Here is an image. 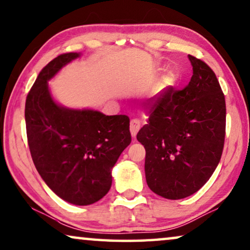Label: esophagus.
<instances>
[{
	"mask_svg": "<svg viewBox=\"0 0 250 250\" xmlns=\"http://www.w3.org/2000/svg\"><path fill=\"white\" fill-rule=\"evenodd\" d=\"M140 127H141L140 122L137 121V119H132L131 125H129V129H131V134L133 137L136 136V134H137V132H139Z\"/></svg>",
	"mask_w": 250,
	"mask_h": 250,
	"instance_id": "obj_1",
	"label": "esophagus"
}]
</instances>
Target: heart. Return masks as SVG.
Returning <instances> with one entry per match:
<instances>
[{"label":"heart","instance_id":"obj_1","mask_svg":"<svg viewBox=\"0 0 250 250\" xmlns=\"http://www.w3.org/2000/svg\"><path fill=\"white\" fill-rule=\"evenodd\" d=\"M173 83H175V78H173L171 74H167L166 77H164V79H162V84H164L165 88L166 86L172 85Z\"/></svg>","mask_w":250,"mask_h":250}]
</instances>
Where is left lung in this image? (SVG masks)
<instances>
[{
	"mask_svg": "<svg viewBox=\"0 0 250 250\" xmlns=\"http://www.w3.org/2000/svg\"><path fill=\"white\" fill-rule=\"evenodd\" d=\"M193 75L182 90L166 88L136 139L146 147V178L168 200L190 196L204 186L221 159L226 99L212 68L188 55Z\"/></svg>",
	"mask_w": 250,
	"mask_h": 250,
	"instance_id": "1",
	"label": "left lung"
}]
</instances>
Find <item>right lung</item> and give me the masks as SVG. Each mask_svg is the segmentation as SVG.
Wrapping results in <instances>:
<instances>
[{
    "label": "right lung",
    "mask_w": 250,
    "mask_h": 250,
    "mask_svg": "<svg viewBox=\"0 0 250 250\" xmlns=\"http://www.w3.org/2000/svg\"><path fill=\"white\" fill-rule=\"evenodd\" d=\"M80 56L65 53L41 71L26 99L28 146L35 167L50 189L74 205L101 200L111 186V168L132 141L126 115L70 109L50 96L48 82Z\"/></svg>",
    "instance_id": "1"
}]
</instances>
